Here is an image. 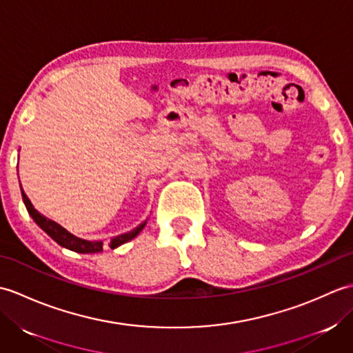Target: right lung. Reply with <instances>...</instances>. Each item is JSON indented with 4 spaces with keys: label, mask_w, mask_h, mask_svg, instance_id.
Returning <instances> with one entry per match:
<instances>
[{
    "label": "right lung",
    "mask_w": 353,
    "mask_h": 353,
    "mask_svg": "<svg viewBox=\"0 0 353 353\" xmlns=\"http://www.w3.org/2000/svg\"><path fill=\"white\" fill-rule=\"evenodd\" d=\"M21 192H22V200H24V205L27 208L28 214L32 215V219L36 221L37 226H39L45 232V234L50 235L52 239H54V241L59 245H62V247H65V249L77 252V253H99V252H103V241H88V239H81L79 236H74L72 234H70L68 230L63 229L61 224H57L56 221H52V220H48L47 216H43V215L37 212L36 209L33 208L32 201L28 200L27 194L24 192V190H22V186H21ZM145 223L147 221L139 224L138 228H134L133 230L127 232V234L112 238L110 244H109L110 249H117V247H119L121 244L130 241V239H133L142 229H144Z\"/></svg>",
    "instance_id": "add662e5"
}]
</instances>
